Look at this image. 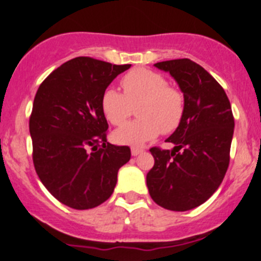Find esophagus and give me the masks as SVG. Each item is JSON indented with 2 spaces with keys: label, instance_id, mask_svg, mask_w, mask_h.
<instances>
[{
  "label": "esophagus",
  "instance_id": "obj_1",
  "mask_svg": "<svg viewBox=\"0 0 261 261\" xmlns=\"http://www.w3.org/2000/svg\"><path fill=\"white\" fill-rule=\"evenodd\" d=\"M140 152H143V150L139 149V147H131V154L134 155V156H136V155H139Z\"/></svg>",
  "mask_w": 261,
  "mask_h": 261
}]
</instances>
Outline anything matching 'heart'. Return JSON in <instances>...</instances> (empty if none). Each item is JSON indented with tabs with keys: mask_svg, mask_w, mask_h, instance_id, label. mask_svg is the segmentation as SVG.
<instances>
[{
	"mask_svg": "<svg viewBox=\"0 0 261 261\" xmlns=\"http://www.w3.org/2000/svg\"><path fill=\"white\" fill-rule=\"evenodd\" d=\"M123 94L109 88L101 98V110L106 120L120 126L136 109L140 118L127 122L112 135L122 145H143L162 134H170L179 127L184 116V96L180 89L168 84L160 73L136 68L121 80Z\"/></svg>",
	"mask_w": 261,
	"mask_h": 261,
	"instance_id": "b5f03b06",
	"label": "heart"
}]
</instances>
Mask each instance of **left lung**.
Here are the masks:
<instances>
[{"mask_svg":"<svg viewBox=\"0 0 261 261\" xmlns=\"http://www.w3.org/2000/svg\"><path fill=\"white\" fill-rule=\"evenodd\" d=\"M154 65L174 78L186 106L179 127L167 139L174 149H150L155 163L146 186L160 207L188 211L204 203L227 172L235 127L232 110L220 83L191 59Z\"/></svg>","mask_w":261,"mask_h":261,"instance_id":"left-lung-1","label":"left lung"}]
</instances>
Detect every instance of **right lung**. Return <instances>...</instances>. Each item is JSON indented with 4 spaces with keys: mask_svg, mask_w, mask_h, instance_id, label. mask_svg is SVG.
<instances>
[{
    "mask_svg": "<svg viewBox=\"0 0 261 261\" xmlns=\"http://www.w3.org/2000/svg\"><path fill=\"white\" fill-rule=\"evenodd\" d=\"M131 64L88 57L64 63L44 80L30 116L33 162L41 183L65 206L94 208L111 197L128 146L107 143L101 98Z\"/></svg>",
    "mask_w": 261,
    "mask_h": 261,
    "instance_id": "right-lung-1",
    "label": "right lung"
}]
</instances>
